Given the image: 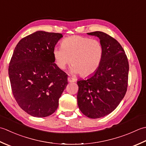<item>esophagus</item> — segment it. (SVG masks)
<instances>
[{
  "label": "esophagus",
  "instance_id": "obj_1",
  "mask_svg": "<svg viewBox=\"0 0 146 146\" xmlns=\"http://www.w3.org/2000/svg\"><path fill=\"white\" fill-rule=\"evenodd\" d=\"M68 81L69 82H75L76 81V79L73 78V77H68Z\"/></svg>",
  "mask_w": 146,
  "mask_h": 146
}]
</instances>
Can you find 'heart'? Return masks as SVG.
Instances as JSON below:
<instances>
[{"label": "heart", "mask_w": 146, "mask_h": 146, "mask_svg": "<svg viewBox=\"0 0 146 146\" xmlns=\"http://www.w3.org/2000/svg\"><path fill=\"white\" fill-rule=\"evenodd\" d=\"M103 50L99 41L74 35L62 41L61 48H55L53 55L59 69H64L71 62L70 72L88 77L94 74L102 62Z\"/></svg>", "instance_id": "heart-1"}]
</instances>
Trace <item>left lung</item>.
Wrapping results in <instances>:
<instances>
[{
  "label": "left lung",
  "instance_id": "obj_1",
  "mask_svg": "<svg viewBox=\"0 0 146 146\" xmlns=\"http://www.w3.org/2000/svg\"><path fill=\"white\" fill-rule=\"evenodd\" d=\"M87 34L99 38L103 53L96 72L77 82V105L83 114L94 119L110 113L123 100L127 91L129 65L123 48L113 38L102 31Z\"/></svg>",
  "mask_w": 146,
  "mask_h": 146
}]
</instances>
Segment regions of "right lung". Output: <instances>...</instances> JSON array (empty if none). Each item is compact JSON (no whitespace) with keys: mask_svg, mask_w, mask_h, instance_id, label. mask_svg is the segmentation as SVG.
I'll list each match as a JSON object with an SVG mask.
<instances>
[{"mask_svg":"<svg viewBox=\"0 0 146 146\" xmlns=\"http://www.w3.org/2000/svg\"><path fill=\"white\" fill-rule=\"evenodd\" d=\"M62 34L37 31L21 40L9 67L15 100L35 117L53 114L68 84L67 75L56 66L53 50Z\"/></svg>","mask_w":146,"mask_h":146,"instance_id":"right-lung-1","label":"right lung"}]
</instances>
